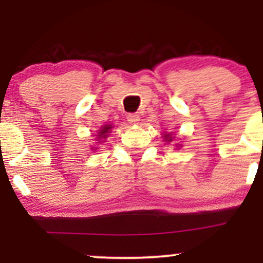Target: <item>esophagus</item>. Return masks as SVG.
Segmentation results:
<instances>
[{
  "mask_svg": "<svg viewBox=\"0 0 263 263\" xmlns=\"http://www.w3.org/2000/svg\"><path fill=\"white\" fill-rule=\"evenodd\" d=\"M127 121L134 125V123H137L138 121H140V116H138V115H136V114H128L127 115Z\"/></svg>",
  "mask_w": 263,
  "mask_h": 263,
  "instance_id": "1",
  "label": "esophagus"
}]
</instances>
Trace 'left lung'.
I'll list each match as a JSON object with an SVG mask.
<instances>
[{
	"instance_id": "left-lung-1",
	"label": "left lung",
	"mask_w": 263,
	"mask_h": 263,
	"mask_svg": "<svg viewBox=\"0 0 263 263\" xmlns=\"http://www.w3.org/2000/svg\"><path fill=\"white\" fill-rule=\"evenodd\" d=\"M165 137H167V140H168V141H170V140H171V137H168V136H165Z\"/></svg>"
}]
</instances>
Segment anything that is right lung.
<instances>
[{
    "label": "right lung",
    "mask_w": 263,
    "mask_h": 263,
    "mask_svg": "<svg viewBox=\"0 0 263 263\" xmlns=\"http://www.w3.org/2000/svg\"><path fill=\"white\" fill-rule=\"evenodd\" d=\"M110 128H111L110 125L104 126V127H102V129H100V132H99L98 136H100V137H104V138H105V137H106V136H107L108 131H110Z\"/></svg>",
    "instance_id": "1"
}]
</instances>
